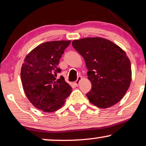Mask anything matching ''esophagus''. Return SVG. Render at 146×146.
<instances>
[{
	"instance_id": "1",
	"label": "esophagus",
	"mask_w": 146,
	"mask_h": 146,
	"mask_svg": "<svg viewBox=\"0 0 146 146\" xmlns=\"http://www.w3.org/2000/svg\"><path fill=\"white\" fill-rule=\"evenodd\" d=\"M81 79H82L81 76H78V78H77V80L75 81V84H76V85H78L79 83H80V80H81Z\"/></svg>"
}]
</instances>
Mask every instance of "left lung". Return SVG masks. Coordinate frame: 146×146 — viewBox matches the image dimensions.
Returning <instances> with one entry per match:
<instances>
[{
    "mask_svg": "<svg viewBox=\"0 0 146 146\" xmlns=\"http://www.w3.org/2000/svg\"><path fill=\"white\" fill-rule=\"evenodd\" d=\"M73 47L85 61L87 76L91 82L87 93L89 102L108 108L122 100L131 82L129 57L120 46L101 37L74 40Z\"/></svg>",
    "mask_w": 146,
    "mask_h": 146,
    "instance_id": "obj_1",
    "label": "left lung"
}]
</instances>
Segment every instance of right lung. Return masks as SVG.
Returning a JSON list of instances; mask_svg holds the SVG:
<instances>
[{"label": "right lung", "instance_id": "add662e5", "mask_svg": "<svg viewBox=\"0 0 146 146\" xmlns=\"http://www.w3.org/2000/svg\"><path fill=\"white\" fill-rule=\"evenodd\" d=\"M70 40H55L39 44L26 57L21 69L25 94L32 105L45 112H53L62 107L72 92L71 86L58 68L59 59Z\"/></svg>", "mask_w": 146, "mask_h": 146}]
</instances>
